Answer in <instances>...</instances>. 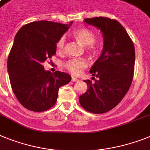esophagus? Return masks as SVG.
<instances>
[{
  "instance_id": "obj_1",
  "label": "esophagus",
  "mask_w": 150,
  "mask_h": 150,
  "mask_svg": "<svg viewBox=\"0 0 150 150\" xmlns=\"http://www.w3.org/2000/svg\"><path fill=\"white\" fill-rule=\"evenodd\" d=\"M71 81H74V82H75V81H79V79H76V78H75V77H73V76H72V78H71Z\"/></svg>"
}]
</instances>
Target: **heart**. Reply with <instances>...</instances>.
Segmentation results:
<instances>
[{"mask_svg":"<svg viewBox=\"0 0 150 150\" xmlns=\"http://www.w3.org/2000/svg\"><path fill=\"white\" fill-rule=\"evenodd\" d=\"M75 38L83 46H87V50L91 52L95 53L98 50V44L95 42V34L92 30L87 27L79 28L74 32ZM65 43V37L62 36L57 42V49L62 50ZM88 62L85 59H71L65 62L64 66L68 71L74 75H79L83 69L88 66Z\"/></svg>","mask_w":150,"mask_h":150,"instance_id":"b5f03b06","label":"heart"}]
</instances>
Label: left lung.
Segmentation results:
<instances>
[{
  "label": "left lung",
  "instance_id": "8db88e82",
  "mask_svg": "<svg viewBox=\"0 0 150 150\" xmlns=\"http://www.w3.org/2000/svg\"><path fill=\"white\" fill-rule=\"evenodd\" d=\"M102 33L104 46L100 57L90 69L98 78L94 82L84 80L88 90L79 97L83 108L93 114H103L116 107L129 90L134 72L133 42L118 21L107 17L84 20Z\"/></svg>",
  "mask_w": 150,
  "mask_h": 150
}]
</instances>
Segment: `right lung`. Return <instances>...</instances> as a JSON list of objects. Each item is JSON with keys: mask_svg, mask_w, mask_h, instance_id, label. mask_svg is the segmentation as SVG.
Returning a JSON list of instances; mask_svg holds the SVG:
<instances>
[{"mask_svg": "<svg viewBox=\"0 0 150 150\" xmlns=\"http://www.w3.org/2000/svg\"><path fill=\"white\" fill-rule=\"evenodd\" d=\"M52 21H36L22 26L15 36L7 60L11 88L23 106L45 111L56 104L60 87L71 75L46 71L42 63L56 52V44L71 26Z\"/></svg>", "mask_w": 150, "mask_h": 150, "instance_id": "right-lung-1", "label": "right lung"}]
</instances>
